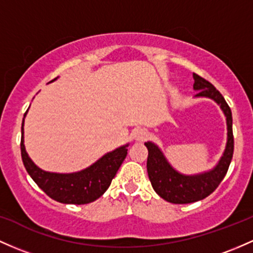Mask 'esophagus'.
<instances>
[{
  "label": "esophagus",
  "instance_id": "obj_1",
  "mask_svg": "<svg viewBox=\"0 0 253 253\" xmlns=\"http://www.w3.org/2000/svg\"><path fill=\"white\" fill-rule=\"evenodd\" d=\"M133 137L135 140H144L148 137V131L144 128H137L133 131Z\"/></svg>",
  "mask_w": 253,
  "mask_h": 253
}]
</instances>
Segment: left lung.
Returning a JSON list of instances; mask_svg holds the SVG:
<instances>
[{"label":"left lung","instance_id":"1","mask_svg":"<svg viewBox=\"0 0 253 253\" xmlns=\"http://www.w3.org/2000/svg\"><path fill=\"white\" fill-rule=\"evenodd\" d=\"M193 88L198 90V93L196 95L197 97H209L216 103L220 104L221 109L226 115L228 138H227L226 150L218 165L212 170L198 174V175H182L177 173L167 162L161 150L154 143L151 141L145 143L149 151L146 167H148L150 182L161 198L174 204L193 203V202L202 201L211 194L226 176L233 157V151H234L233 120L229 105L224 101L220 91L216 90L211 83L196 73H193Z\"/></svg>","mask_w":253,"mask_h":253}]
</instances>
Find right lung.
<instances>
[{
    "mask_svg": "<svg viewBox=\"0 0 253 253\" xmlns=\"http://www.w3.org/2000/svg\"><path fill=\"white\" fill-rule=\"evenodd\" d=\"M52 82V80H51ZM27 113V112H26ZM24 114V118L26 116ZM127 146L114 150L82 171L57 174L42 170L27 155L24 146V120L21 125V158L27 173L42 190L54 201L65 204H87L108 190L116 171L127 156Z\"/></svg>",
    "mask_w": 253,
    "mask_h": 253,
    "instance_id": "right-lung-1",
    "label": "right lung"
}]
</instances>
